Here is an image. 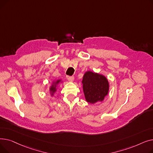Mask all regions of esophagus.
<instances>
[{
    "mask_svg": "<svg viewBox=\"0 0 153 153\" xmlns=\"http://www.w3.org/2000/svg\"><path fill=\"white\" fill-rule=\"evenodd\" d=\"M66 78L68 79V81H73V80L74 79V76H67Z\"/></svg>",
    "mask_w": 153,
    "mask_h": 153,
    "instance_id": "34e87169",
    "label": "esophagus"
}]
</instances>
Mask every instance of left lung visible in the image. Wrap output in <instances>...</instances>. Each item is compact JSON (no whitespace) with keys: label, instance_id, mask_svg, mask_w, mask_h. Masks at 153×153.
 <instances>
[{"label":"left lung","instance_id":"1","mask_svg":"<svg viewBox=\"0 0 153 153\" xmlns=\"http://www.w3.org/2000/svg\"><path fill=\"white\" fill-rule=\"evenodd\" d=\"M85 97L89 103L102 101L108 92V82L105 77L91 71L85 72L82 80Z\"/></svg>","mask_w":153,"mask_h":153}]
</instances>
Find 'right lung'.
Masks as SVG:
<instances>
[{"instance_id": "obj_1", "label": "right lung", "mask_w": 153, "mask_h": 153, "mask_svg": "<svg viewBox=\"0 0 153 153\" xmlns=\"http://www.w3.org/2000/svg\"><path fill=\"white\" fill-rule=\"evenodd\" d=\"M59 82H60V80H58V81L55 82L54 85H53L51 87V88H50V91H51V92L54 93V92H56V84H58Z\"/></svg>"}]
</instances>
